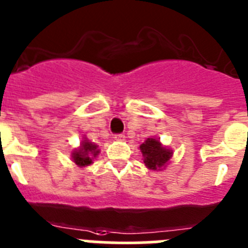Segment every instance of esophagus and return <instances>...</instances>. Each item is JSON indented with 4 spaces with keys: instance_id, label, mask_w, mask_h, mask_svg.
<instances>
[{
    "instance_id": "esophagus-1",
    "label": "esophagus",
    "mask_w": 248,
    "mask_h": 248,
    "mask_svg": "<svg viewBox=\"0 0 248 248\" xmlns=\"http://www.w3.org/2000/svg\"><path fill=\"white\" fill-rule=\"evenodd\" d=\"M115 140H124V133H119V135H115Z\"/></svg>"
}]
</instances>
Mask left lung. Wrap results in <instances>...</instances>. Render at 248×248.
<instances>
[{"label":"left lung","instance_id":"1","mask_svg":"<svg viewBox=\"0 0 248 248\" xmlns=\"http://www.w3.org/2000/svg\"><path fill=\"white\" fill-rule=\"evenodd\" d=\"M143 162L146 167L151 170H162L167 167L173 155V151L163 146L159 140L147 138L140 146Z\"/></svg>","mask_w":248,"mask_h":248}]
</instances>
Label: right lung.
I'll return each mask as SVG.
<instances>
[{
  "label": "right lung",
  "instance_id": "obj_1",
  "mask_svg": "<svg viewBox=\"0 0 248 248\" xmlns=\"http://www.w3.org/2000/svg\"><path fill=\"white\" fill-rule=\"evenodd\" d=\"M100 149L97 148V144L93 143L89 140H84L80 144L79 148L74 149L71 153V159L79 167L90 166L93 160L99 155Z\"/></svg>",
  "mask_w": 248,
  "mask_h": 248
}]
</instances>
